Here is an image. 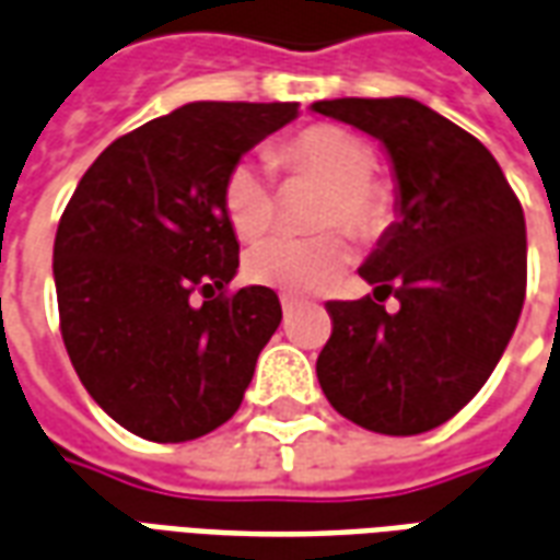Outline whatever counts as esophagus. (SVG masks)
Listing matches in <instances>:
<instances>
[{"instance_id":"34e87169","label":"esophagus","mask_w":560,"mask_h":560,"mask_svg":"<svg viewBox=\"0 0 560 560\" xmlns=\"http://www.w3.org/2000/svg\"><path fill=\"white\" fill-rule=\"evenodd\" d=\"M296 305H300V300H293V296H281V312H284V317H291L293 312H296Z\"/></svg>"}]
</instances>
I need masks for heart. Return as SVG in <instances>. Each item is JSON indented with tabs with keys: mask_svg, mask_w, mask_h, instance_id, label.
Wrapping results in <instances>:
<instances>
[{
	"mask_svg": "<svg viewBox=\"0 0 560 560\" xmlns=\"http://www.w3.org/2000/svg\"><path fill=\"white\" fill-rule=\"evenodd\" d=\"M272 161L291 176H312L329 185L320 207V228H345L357 240H381L396 221L389 185L372 179L375 152L363 138L339 126H308L281 140ZM221 207L240 240H255L276 221V195L267 171L255 161H236L224 185ZM351 264V245L341 233L293 236L276 233L245 255V276L284 293H315L329 288Z\"/></svg>",
	"mask_w": 560,
	"mask_h": 560,
	"instance_id": "obj_1",
	"label": "heart"
}]
</instances>
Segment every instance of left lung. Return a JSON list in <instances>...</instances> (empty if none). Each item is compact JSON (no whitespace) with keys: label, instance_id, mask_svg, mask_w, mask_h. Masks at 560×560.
Returning <instances> with one entry per match:
<instances>
[{"label":"left lung","instance_id":"1","mask_svg":"<svg viewBox=\"0 0 560 560\" xmlns=\"http://www.w3.org/2000/svg\"><path fill=\"white\" fill-rule=\"evenodd\" d=\"M312 110L381 140L399 183V221L360 267L375 296L327 303L317 381L369 432H429L480 393L516 329L528 281L522 203L480 140L413 98ZM389 292L393 316L380 305Z\"/></svg>","mask_w":560,"mask_h":560}]
</instances>
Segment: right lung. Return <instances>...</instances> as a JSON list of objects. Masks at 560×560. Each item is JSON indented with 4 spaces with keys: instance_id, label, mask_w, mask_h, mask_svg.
Wrapping results in <instances>:
<instances>
[{
    "instance_id": "obj_1",
    "label": "right lung",
    "mask_w": 560,
    "mask_h": 560,
    "mask_svg": "<svg viewBox=\"0 0 560 560\" xmlns=\"http://www.w3.org/2000/svg\"><path fill=\"white\" fill-rule=\"evenodd\" d=\"M296 102H195L104 149L54 243L59 329L80 384L122 429L195 441L243 405L281 324L276 291H228L240 243L224 176Z\"/></svg>"
}]
</instances>
